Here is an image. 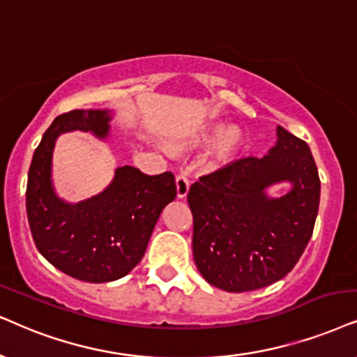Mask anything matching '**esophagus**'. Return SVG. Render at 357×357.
Wrapping results in <instances>:
<instances>
[{
    "instance_id": "1",
    "label": "esophagus",
    "mask_w": 357,
    "mask_h": 357,
    "mask_svg": "<svg viewBox=\"0 0 357 357\" xmlns=\"http://www.w3.org/2000/svg\"><path fill=\"white\" fill-rule=\"evenodd\" d=\"M176 192H178V197H186L189 192V181L184 174L176 176Z\"/></svg>"
}]
</instances>
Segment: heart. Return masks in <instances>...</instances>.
Listing matches in <instances>:
<instances>
[{"instance_id": "b5f03b06", "label": "heart", "mask_w": 357, "mask_h": 357, "mask_svg": "<svg viewBox=\"0 0 357 357\" xmlns=\"http://www.w3.org/2000/svg\"><path fill=\"white\" fill-rule=\"evenodd\" d=\"M214 143V158L218 161H229L242 146V133L236 126L212 125L197 135L194 139L196 145H206V143Z\"/></svg>"}]
</instances>
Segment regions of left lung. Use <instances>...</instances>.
<instances>
[{
    "label": "left lung",
    "instance_id": "8db88e82",
    "mask_svg": "<svg viewBox=\"0 0 357 357\" xmlns=\"http://www.w3.org/2000/svg\"><path fill=\"white\" fill-rule=\"evenodd\" d=\"M277 145L264 158H241L201 176L189 188L192 255L211 285L241 293L283 278L300 260L317 220L319 176L310 146L277 128ZM292 191L270 200V183Z\"/></svg>",
    "mask_w": 357,
    "mask_h": 357
}]
</instances>
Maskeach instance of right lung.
<instances>
[{
  "mask_svg": "<svg viewBox=\"0 0 357 357\" xmlns=\"http://www.w3.org/2000/svg\"><path fill=\"white\" fill-rule=\"evenodd\" d=\"M108 120L105 110L59 115L36 148L26 189V212L38 250L61 272L90 283L114 282L137 267L161 211L176 197L171 171L150 176L133 166H121L105 191L79 204H67L54 194L56 138L72 130L105 138Z\"/></svg>",
  "mask_w": 357,
  "mask_h": 357,
  "instance_id": "add662e5",
  "label": "right lung"
}]
</instances>
